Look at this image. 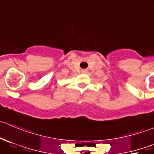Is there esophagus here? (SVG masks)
Wrapping results in <instances>:
<instances>
[{"instance_id": "34e87169", "label": "esophagus", "mask_w": 154, "mask_h": 154, "mask_svg": "<svg viewBox=\"0 0 154 154\" xmlns=\"http://www.w3.org/2000/svg\"><path fill=\"white\" fill-rule=\"evenodd\" d=\"M82 72H83V73H86V70H83V71H82Z\"/></svg>"}]
</instances>
